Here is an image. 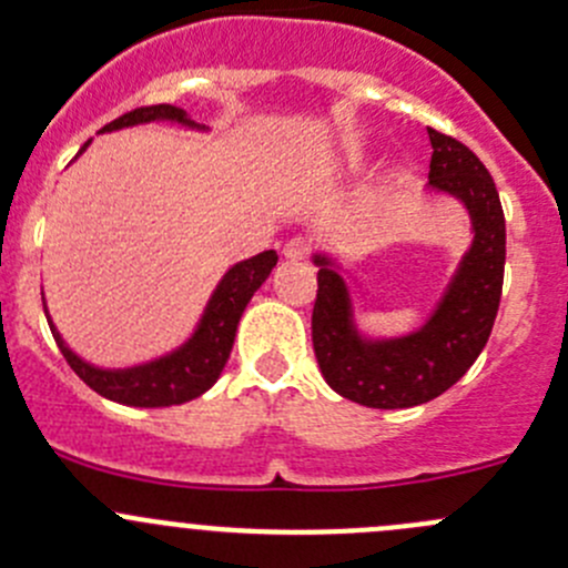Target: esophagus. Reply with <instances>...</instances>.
Here are the masks:
<instances>
[{
  "label": "esophagus",
  "instance_id": "1",
  "mask_svg": "<svg viewBox=\"0 0 568 568\" xmlns=\"http://www.w3.org/2000/svg\"><path fill=\"white\" fill-rule=\"evenodd\" d=\"M283 255L291 257V261H305V257L311 255V244H307L305 239H291L283 247Z\"/></svg>",
  "mask_w": 568,
  "mask_h": 568
}]
</instances>
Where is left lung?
Wrapping results in <instances>:
<instances>
[{
    "label": "left lung",
    "instance_id": "left-lung-1",
    "mask_svg": "<svg viewBox=\"0 0 568 568\" xmlns=\"http://www.w3.org/2000/svg\"><path fill=\"white\" fill-rule=\"evenodd\" d=\"M428 186L462 200L473 220L464 252L437 311L417 332L365 341L352 300L332 257L316 255L318 294L313 305V348L326 385L371 409H406L454 387L484 352L495 326L506 268V216L489 170L454 136L428 129Z\"/></svg>",
    "mask_w": 568,
    "mask_h": 568
}]
</instances>
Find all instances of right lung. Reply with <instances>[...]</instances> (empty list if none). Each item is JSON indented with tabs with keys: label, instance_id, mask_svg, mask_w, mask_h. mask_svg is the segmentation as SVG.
Instances as JSON below:
<instances>
[{
	"label": "right lung",
	"instance_id": "add662e5",
	"mask_svg": "<svg viewBox=\"0 0 568 568\" xmlns=\"http://www.w3.org/2000/svg\"><path fill=\"white\" fill-rule=\"evenodd\" d=\"M153 120H170V123H181L200 131L205 129V125L186 118L183 109H178L173 104H156L131 109V112L120 114L118 120L106 123L101 131L129 129V125L136 123H153ZM274 266H277V252L266 250L261 252V255L247 257V261L227 268V274L220 280L214 294H211L194 335L189 337L181 348H175L173 354H168V357L151 359V363L134 365V368L109 371L84 363L82 357H77V354L68 348V343L62 341L57 326L51 324L45 302L43 311L45 318H49L51 335H54L62 357L68 359L73 374H77L84 385L93 387V390L104 395V398L118 400V404L125 406H173L183 404V400L197 398V395H203L216 379H220L222 368H225L227 357H231V348L233 341H236V329L239 321H242L244 307H247L252 294L266 283V277L272 274Z\"/></svg>",
	"mask_w": 568,
	"mask_h": 568
}]
</instances>
